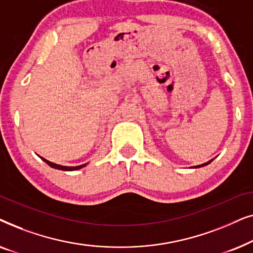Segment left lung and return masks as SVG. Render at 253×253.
<instances>
[{
  "mask_svg": "<svg viewBox=\"0 0 253 253\" xmlns=\"http://www.w3.org/2000/svg\"><path fill=\"white\" fill-rule=\"evenodd\" d=\"M212 161V160H211ZM211 161H209V162H206V164H203V165H200V166H197L196 168H199V167H204V166H206V165H209V164H211Z\"/></svg>",
  "mask_w": 253,
  "mask_h": 253,
  "instance_id": "left-lung-1",
  "label": "left lung"
}]
</instances>
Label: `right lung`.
<instances>
[{"mask_svg": "<svg viewBox=\"0 0 253 253\" xmlns=\"http://www.w3.org/2000/svg\"><path fill=\"white\" fill-rule=\"evenodd\" d=\"M41 158V157H40ZM42 159V160L46 162V164L49 166V167H51V168H55V169H58V170H65V171H72V170H77V169H81V168H83V167H85L86 166V164H84V165H81V166H76V167H68V166H61V165H56V164H54V162H50V161H48V160H46V159L44 158H41Z\"/></svg>", "mask_w": 253, "mask_h": 253, "instance_id": "obj_1", "label": "right lung"}]
</instances>
